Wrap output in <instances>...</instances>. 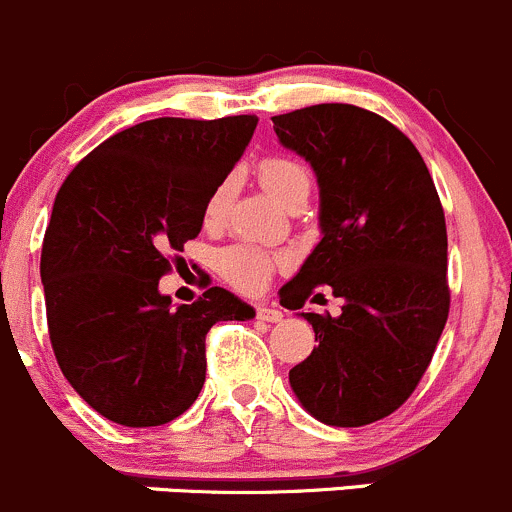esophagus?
Here are the masks:
<instances>
[{
	"label": "esophagus",
	"instance_id": "obj_1",
	"mask_svg": "<svg viewBox=\"0 0 512 512\" xmlns=\"http://www.w3.org/2000/svg\"><path fill=\"white\" fill-rule=\"evenodd\" d=\"M256 318L263 320V323H281L283 313L278 308H271V305H258Z\"/></svg>",
	"mask_w": 512,
	"mask_h": 512
}]
</instances>
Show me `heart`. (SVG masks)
Listing matches in <instances>:
<instances>
[{
  "mask_svg": "<svg viewBox=\"0 0 512 512\" xmlns=\"http://www.w3.org/2000/svg\"><path fill=\"white\" fill-rule=\"evenodd\" d=\"M258 177H261L263 187L271 192L273 199L283 204V207H291L298 199H308L310 194V172L300 165L298 160L286 155H273L261 160L258 165ZM236 192V177L229 175L224 177L217 187L209 194L207 204H204V224L207 226H219L226 219L231 207V199ZM273 266H276V258L266 254L258 246L249 244H236L229 246L219 254V271L236 291L254 293L258 288L266 286L268 276H271Z\"/></svg>",
  "mask_w": 512,
  "mask_h": 512,
  "instance_id": "obj_1",
  "label": "heart"
}]
</instances>
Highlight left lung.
Returning <instances> with one entry per match:
<instances>
[{
    "label": "left lung",
    "mask_w": 512,
    "mask_h": 512,
    "mask_svg": "<svg viewBox=\"0 0 512 512\" xmlns=\"http://www.w3.org/2000/svg\"><path fill=\"white\" fill-rule=\"evenodd\" d=\"M271 120L278 142L313 167L323 234L278 293L318 340L288 382L323 424H372L407 402L444 333V209L412 140L370 110L320 103ZM323 290L343 313L300 314Z\"/></svg>",
    "instance_id": "8db88e82"
}]
</instances>
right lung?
Segmentation results:
<instances>
[{"instance_id":"add662e5","label":"right lung","mask_w":512,"mask_h":512,"mask_svg":"<svg viewBox=\"0 0 512 512\" xmlns=\"http://www.w3.org/2000/svg\"><path fill=\"white\" fill-rule=\"evenodd\" d=\"M258 118H155L100 142L56 194L41 249L51 345L63 377L105 419L160 426L207 374L204 337L256 310L214 286L192 305L160 293L167 251L197 239L204 204Z\"/></svg>"}]
</instances>
